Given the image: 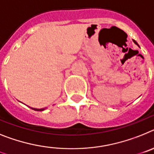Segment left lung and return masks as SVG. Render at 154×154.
I'll use <instances>...</instances> for the list:
<instances>
[{"instance_id": "obj_1", "label": "left lung", "mask_w": 154, "mask_h": 154, "mask_svg": "<svg viewBox=\"0 0 154 154\" xmlns=\"http://www.w3.org/2000/svg\"><path fill=\"white\" fill-rule=\"evenodd\" d=\"M133 42H134V43H135V44H136V45H138V46H139L138 43H137V42H136V41H135V40H133Z\"/></svg>"}]
</instances>
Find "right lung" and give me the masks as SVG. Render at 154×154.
I'll return each instance as SVG.
<instances>
[{
	"mask_svg": "<svg viewBox=\"0 0 154 154\" xmlns=\"http://www.w3.org/2000/svg\"><path fill=\"white\" fill-rule=\"evenodd\" d=\"M29 108H31V107H29ZM32 109H33V110L35 111H43L45 110V109H34V108H31Z\"/></svg>",
	"mask_w": 154,
	"mask_h": 154,
	"instance_id": "right-lung-1",
	"label": "right lung"
}]
</instances>
